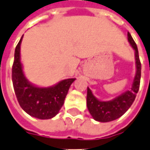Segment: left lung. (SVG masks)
Segmentation results:
<instances>
[{
    "instance_id": "obj_1",
    "label": "left lung",
    "mask_w": 150,
    "mask_h": 150,
    "mask_svg": "<svg viewBox=\"0 0 150 150\" xmlns=\"http://www.w3.org/2000/svg\"><path fill=\"white\" fill-rule=\"evenodd\" d=\"M127 39L129 43L135 50L136 59V75L130 90L123 92L122 95L112 100L102 101L98 100L92 94L91 90L87 87L86 105L91 115L96 121L101 122H107L116 120L122 116L128 110L135 100L136 94L139 91L141 76V64L139 59V53L136 42H134L132 35L127 33Z\"/></svg>"
}]
</instances>
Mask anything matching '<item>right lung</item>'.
<instances>
[{"instance_id":"right-lung-1","label":"right lung","mask_w":150,"mask_h":150,"mask_svg":"<svg viewBox=\"0 0 150 150\" xmlns=\"http://www.w3.org/2000/svg\"><path fill=\"white\" fill-rule=\"evenodd\" d=\"M20 41L15 48L12 67V81L18 104L30 116L39 119H50L57 115L64 103L71 84L76 78L62 80L49 87H39L30 82L23 71L20 61Z\"/></svg>"}]
</instances>
